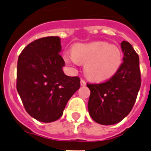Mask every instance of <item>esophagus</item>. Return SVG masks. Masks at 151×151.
I'll return each mask as SVG.
<instances>
[{"mask_svg":"<svg viewBox=\"0 0 151 151\" xmlns=\"http://www.w3.org/2000/svg\"><path fill=\"white\" fill-rule=\"evenodd\" d=\"M81 86H85V85H86V81H85L84 79L81 80Z\"/></svg>","mask_w":151,"mask_h":151,"instance_id":"1","label":"esophagus"}]
</instances>
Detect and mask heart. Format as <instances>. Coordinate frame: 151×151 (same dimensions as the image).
<instances>
[{
    "label": "heart",
    "instance_id": "1",
    "mask_svg": "<svg viewBox=\"0 0 151 151\" xmlns=\"http://www.w3.org/2000/svg\"><path fill=\"white\" fill-rule=\"evenodd\" d=\"M63 60L70 65L84 63V70L89 79L102 81L116 74L122 63V51L107 42L78 43L72 47V53H65Z\"/></svg>",
    "mask_w": 151,
    "mask_h": 151
}]
</instances>
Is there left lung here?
Segmentation results:
<instances>
[{
  "label": "left lung",
  "mask_w": 151,
  "mask_h": 151,
  "mask_svg": "<svg viewBox=\"0 0 151 151\" xmlns=\"http://www.w3.org/2000/svg\"><path fill=\"white\" fill-rule=\"evenodd\" d=\"M123 62L110 79L100 84H87L91 91L88 108L91 117L101 125L122 121L133 109L141 85L139 56L132 45L121 42Z\"/></svg>",
  "instance_id": "8db88e82"
}]
</instances>
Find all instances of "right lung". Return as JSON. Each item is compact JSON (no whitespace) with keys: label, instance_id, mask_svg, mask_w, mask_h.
<instances>
[{"label":"right lung","instance_id":"obj_1","mask_svg":"<svg viewBox=\"0 0 151 151\" xmlns=\"http://www.w3.org/2000/svg\"><path fill=\"white\" fill-rule=\"evenodd\" d=\"M58 36L32 42L18 59L16 88L28 113L38 121L54 122L81 86L78 77L63 73Z\"/></svg>","mask_w":151,"mask_h":151}]
</instances>
